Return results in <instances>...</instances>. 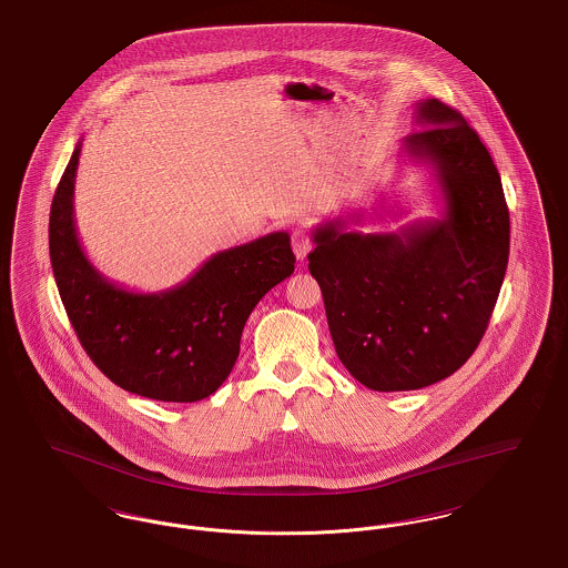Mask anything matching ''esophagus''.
<instances>
[{
    "mask_svg": "<svg viewBox=\"0 0 568 568\" xmlns=\"http://www.w3.org/2000/svg\"><path fill=\"white\" fill-rule=\"evenodd\" d=\"M292 248H294L297 260H304L313 251V236L306 230H296L292 234Z\"/></svg>",
    "mask_w": 568,
    "mask_h": 568,
    "instance_id": "34e87169",
    "label": "esophagus"
}]
</instances>
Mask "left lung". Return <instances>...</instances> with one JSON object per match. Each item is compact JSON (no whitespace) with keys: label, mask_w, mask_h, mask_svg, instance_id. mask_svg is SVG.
Listing matches in <instances>:
<instances>
[{"label":"left lung","mask_w":568,"mask_h":568,"mask_svg":"<svg viewBox=\"0 0 568 568\" xmlns=\"http://www.w3.org/2000/svg\"><path fill=\"white\" fill-rule=\"evenodd\" d=\"M415 121L422 130L406 135L403 151L433 168L440 219L385 234L327 221L308 253L336 355L375 392L454 375L486 334L509 262V209L486 144L438 100L417 102Z\"/></svg>","instance_id":"left-lung-1"}]
</instances>
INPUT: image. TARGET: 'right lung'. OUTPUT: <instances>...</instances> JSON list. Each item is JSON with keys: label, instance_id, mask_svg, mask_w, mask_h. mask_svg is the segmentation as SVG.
Here are the masks:
<instances>
[{"label": "right lung", "instance_id": "1", "mask_svg": "<svg viewBox=\"0 0 568 568\" xmlns=\"http://www.w3.org/2000/svg\"><path fill=\"white\" fill-rule=\"evenodd\" d=\"M82 142L54 191L49 246L54 281L82 349L106 377L144 398L197 403L232 373L255 304L294 272L287 232L219 251L190 278L130 292L93 268L74 223Z\"/></svg>", "mask_w": 568, "mask_h": 568}]
</instances>
